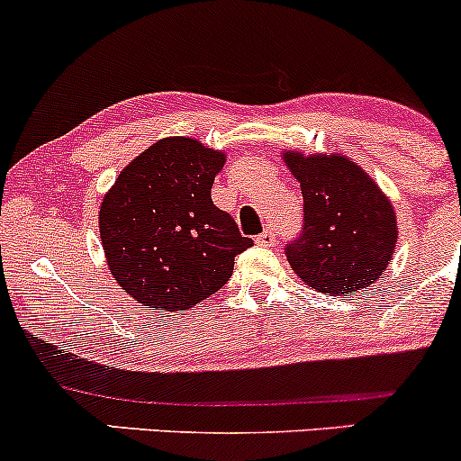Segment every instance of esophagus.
<instances>
[{"instance_id":"34e87169","label":"esophagus","mask_w":461,"mask_h":461,"mask_svg":"<svg viewBox=\"0 0 461 461\" xmlns=\"http://www.w3.org/2000/svg\"><path fill=\"white\" fill-rule=\"evenodd\" d=\"M276 240H277V239H276V231H273L271 227H269V230L262 231V234L256 239V242H258V245H260V247H273V245H276Z\"/></svg>"}]
</instances>
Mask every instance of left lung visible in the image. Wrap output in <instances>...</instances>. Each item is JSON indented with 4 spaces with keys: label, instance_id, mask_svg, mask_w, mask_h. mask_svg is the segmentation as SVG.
I'll use <instances>...</instances> for the list:
<instances>
[{
    "label": "left lung",
    "instance_id": "obj_1",
    "mask_svg": "<svg viewBox=\"0 0 461 461\" xmlns=\"http://www.w3.org/2000/svg\"><path fill=\"white\" fill-rule=\"evenodd\" d=\"M304 196V225L286 245L308 286L350 295L374 285L396 249V214L381 188L343 155L285 153Z\"/></svg>",
    "mask_w": 461,
    "mask_h": 461
}]
</instances>
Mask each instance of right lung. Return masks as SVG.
<instances>
[{"label": "right lung", "instance_id": "1", "mask_svg": "<svg viewBox=\"0 0 461 461\" xmlns=\"http://www.w3.org/2000/svg\"><path fill=\"white\" fill-rule=\"evenodd\" d=\"M225 155L190 138L155 141L100 205L111 276L150 311H188L214 295L254 240L212 201Z\"/></svg>", "mask_w": 461, "mask_h": 461}]
</instances>
